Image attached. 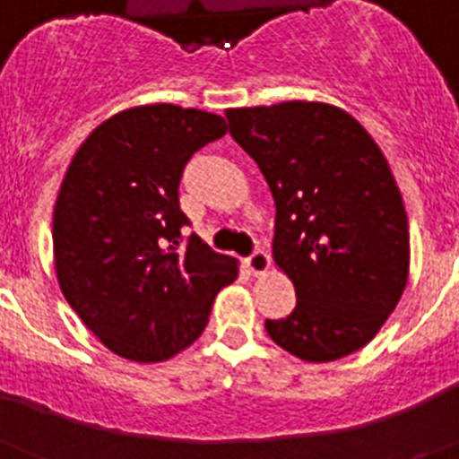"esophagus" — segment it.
Returning a JSON list of instances; mask_svg holds the SVG:
<instances>
[{
	"mask_svg": "<svg viewBox=\"0 0 459 459\" xmlns=\"http://www.w3.org/2000/svg\"><path fill=\"white\" fill-rule=\"evenodd\" d=\"M246 266H248L250 273H253V275H264L266 271H269V266H271L269 253H266V250H262V248H257L253 255H250L248 259H246Z\"/></svg>",
	"mask_w": 459,
	"mask_h": 459,
	"instance_id": "34e87169",
	"label": "esophagus"
}]
</instances>
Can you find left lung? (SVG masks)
I'll use <instances>...</instances> for the list:
<instances>
[{"label": "left lung", "mask_w": 459, "mask_h": 459, "mask_svg": "<svg viewBox=\"0 0 459 459\" xmlns=\"http://www.w3.org/2000/svg\"><path fill=\"white\" fill-rule=\"evenodd\" d=\"M225 117L273 195V259L296 290L291 315L266 319V333L307 363L366 347L409 278L407 211L381 149L328 103L287 100Z\"/></svg>", "instance_id": "8db88e82"}]
</instances>
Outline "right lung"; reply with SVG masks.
Instances as JSON below:
<instances>
[{
  "mask_svg": "<svg viewBox=\"0 0 459 459\" xmlns=\"http://www.w3.org/2000/svg\"><path fill=\"white\" fill-rule=\"evenodd\" d=\"M227 133L222 117L156 103L124 109L73 156L52 248L68 306L117 356L168 360L200 338L237 259L213 253L179 206L186 163Z\"/></svg>",
  "mask_w": 459,
  "mask_h": 459,
  "instance_id": "add662e5",
  "label": "right lung"
}]
</instances>
